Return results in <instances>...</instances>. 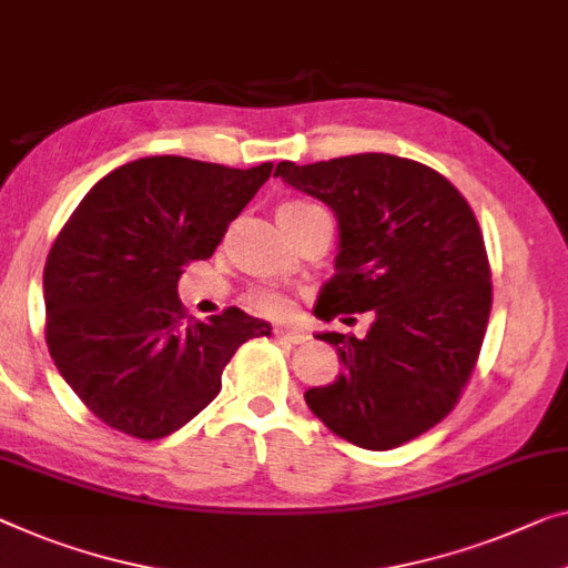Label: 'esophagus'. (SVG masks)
I'll list each match as a JSON object with an SVG mask.
<instances>
[{
    "mask_svg": "<svg viewBox=\"0 0 568 568\" xmlns=\"http://www.w3.org/2000/svg\"><path fill=\"white\" fill-rule=\"evenodd\" d=\"M275 336L283 338V342H291V344H301L308 338V334L303 332V328H287V326H275Z\"/></svg>",
    "mask_w": 568,
    "mask_h": 568,
    "instance_id": "1",
    "label": "esophagus"
}]
</instances>
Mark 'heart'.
<instances>
[{
  "label": "heart",
  "mask_w": 568,
  "mask_h": 568,
  "mask_svg": "<svg viewBox=\"0 0 568 568\" xmlns=\"http://www.w3.org/2000/svg\"><path fill=\"white\" fill-rule=\"evenodd\" d=\"M301 206H311V203H285L283 209H301ZM252 306L262 313H270V316H283L291 308V301L285 298L281 291H260L252 298Z\"/></svg>",
  "instance_id": "b5f03b06"
}]
</instances>
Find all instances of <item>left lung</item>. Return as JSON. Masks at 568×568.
Listing matches in <instances>:
<instances>
[{
	"label": "left lung",
	"mask_w": 568,
	"mask_h": 568,
	"mask_svg": "<svg viewBox=\"0 0 568 568\" xmlns=\"http://www.w3.org/2000/svg\"><path fill=\"white\" fill-rule=\"evenodd\" d=\"M295 191L338 224L334 275L316 313H372L365 338L321 332L344 372L306 403L354 446L387 452L426 434L459 400L479 357L493 283L474 211L442 173L362 152L328 163H277Z\"/></svg>",
	"instance_id": "8db88e82"
}]
</instances>
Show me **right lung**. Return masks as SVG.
<instances>
[{
  "label": "right lung",
  "instance_id": "1",
  "mask_svg": "<svg viewBox=\"0 0 568 568\" xmlns=\"http://www.w3.org/2000/svg\"><path fill=\"white\" fill-rule=\"evenodd\" d=\"M273 163L226 168L178 155L120 165L91 189L50 250L48 349L87 408L122 434L163 438L222 390V372L267 321L226 308L183 321L178 281L209 260Z\"/></svg>",
  "mask_w": 568,
  "mask_h": 568
}]
</instances>
